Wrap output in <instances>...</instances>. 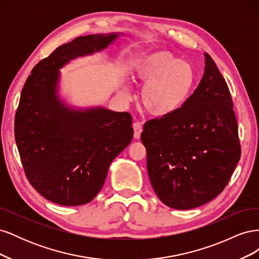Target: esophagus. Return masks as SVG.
Segmentation results:
<instances>
[{
    "instance_id": "esophagus-1",
    "label": "esophagus",
    "mask_w": 259,
    "mask_h": 259,
    "mask_svg": "<svg viewBox=\"0 0 259 259\" xmlns=\"http://www.w3.org/2000/svg\"><path fill=\"white\" fill-rule=\"evenodd\" d=\"M133 128H134V138L138 139L140 137V134H142V132H143L142 123H139V122L134 123V125H133Z\"/></svg>"
}]
</instances>
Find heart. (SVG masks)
<instances>
[{"instance_id":"1","label":"heart","mask_w":259,"mask_h":259,"mask_svg":"<svg viewBox=\"0 0 259 259\" xmlns=\"http://www.w3.org/2000/svg\"><path fill=\"white\" fill-rule=\"evenodd\" d=\"M195 77L191 64L167 51L147 54L133 68V79L145 86L143 106L154 116H166L180 109L190 95Z\"/></svg>"}]
</instances>
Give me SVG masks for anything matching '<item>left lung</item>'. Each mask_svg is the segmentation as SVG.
I'll return each mask as SVG.
<instances>
[{"mask_svg": "<svg viewBox=\"0 0 259 259\" xmlns=\"http://www.w3.org/2000/svg\"><path fill=\"white\" fill-rule=\"evenodd\" d=\"M142 142L149 179L165 205L194 208L225 189L241 146L228 85L208 54L197 90L176 112L146 122Z\"/></svg>", "mask_w": 259, "mask_h": 259, "instance_id": "1", "label": "left lung"}]
</instances>
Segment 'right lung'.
Returning a JSON list of instances; mask_svg holds the SVG:
<instances>
[{
    "label": "right lung",
    "instance_id": "1",
    "mask_svg": "<svg viewBox=\"0 0 259 259\" xmlns=\"http://www.w3.org/2000/svg\"><path fill=\"white\" fill-rule=\"evenodd\" d=\"M116 33L79 36L32 69L15 116V139L25 174L45 199L65 206L91 202L111 162L133 138L132 116L104 107L73 109L58 96L59 69L103 51Z\"/></svg>",
    "mask_w": 259,
    "mask_h": 259
}]
</instances>
